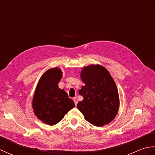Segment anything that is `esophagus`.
I'll list each match as a JSON object with an SVG mask.
<instances>
[{
    "instance_id": "esophagus-1",
    "label": "esophagus",
    "mask_w": 155,
    "mask_h": 155,
    "mask_svg": "<svg viewBox=\"0 0 155 155\" xmlns=\"http://www.w3.org/2000/svg\"><path fill=\"white\" fill-rule=\"evenodd\" d=\"M73 101H74V103L76 106H77V103H78V99H77V97H74V98H73Z\"/></svg>"
}]
</instances>
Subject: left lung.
Instances as JSON below:
<instances>
[{
    "mask_svg": "<svg viewBox=\"0 0 155 155\" xmlns=\"http://www.w3.org/2000/svg\"><path fill=\"white\" fill-rule=\"evenodd\" d=\"M81 78L85 85L78 91L83 100L78 102V109L94 126L110 123L118 113L119 97L109 72L103 66L93 64L83 68Z\"/></svg>",
    "mask_w": 155,
    "mask_h": 155,
    "instance_id": "8db88e82",
    "label": "left lung"
}]
</instances>
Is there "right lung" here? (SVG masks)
<instances>
[{"mask_svg":"<svg viewBox=\"0 0 155 155\" xmlns=\"http://www.w3.org/2000/svg\"><path fill=\"white\" fill-rule=\"evenodd\" d=\"M62 76V72L58 68L46 71L38 81L32 99L35 115L49 125L57 124L74 107V102L68 94L58 88Z\"/></svg>","mask_w":155,"mask_h":155,"instance_id":"obj_1","label":"right lung"}]
</instances>
